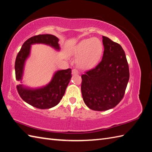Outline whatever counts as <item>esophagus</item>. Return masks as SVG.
I'll use <instances>...</instances> for the list:
<instances>
[{
    "mask_svg": "<svg viewBox=\"0 0 152 152\" xmlns=\"http://www.w3.org/2000/svg\"><path fill=\"white\" fill-rule=\"evenodd\" d=\"M77 74H78V71H77L76 69H73L72 70V75H77Z\"/></svg>",
    "mask_w": 152,
    "mask_h": 152,
    "instance_id": "obj_1",
    "label": "esophagus"
}]
</instances>
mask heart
I'll list each match as a JSON object with an SVG mask.
<instances>
[{
	"label": "heart",
	"mask_w": 152,
	"mask_h": 152,
	"mask_svg": "<svg viewBox=\"0 0 152 152\" xmlns=\"http://www.w3.org/2000/svg\"><path fill=\"white\" fill-rule=\"evenodd\" d=\"M104 45L97 37L85 39L73 47L72 55L77 58L78 67L83 69L93 68L99 62L103 54Z\"/></svg>",
	"instance_id": "1"
}]
</instances>
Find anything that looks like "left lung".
I'll return each mask as SVG.
<instances>
[{
  "label": "left lung",
  "mask_w": 152,
  "mask_h": 152,
  "mask_svg": "<svg viewBox=\"0 0 152 152\" xmlns=\"http://www.w3.org/2000/svg\"><path fill=\"white\" fill-rule=\"evenodd\" d=\"M102 61L82 75L81 90L87 106L94 111L115 107L122 99L129 78L125 52L119 44L102 36Z\"/></svg>",
  "instance_id": "obj_1"
}]
</instances>
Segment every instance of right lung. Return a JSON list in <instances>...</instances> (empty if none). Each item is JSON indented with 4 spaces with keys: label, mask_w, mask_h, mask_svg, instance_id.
Returning a JSON list of instances; mask_svg holds the SVG:
<instances>
[{
    "label": "right lung",
    "mask_w": 152,
    "mask_h": 152,
    "mask_svg": "<svg viewBox=\"0 0 152 152\" xmlns=\"http://www.w3.org/2000/svg\"><path fill=\"white\" fill-rule=\"evenodd\" d=\"M58 42L59 39L50 34L31 37L24 42L17 56L15 63V77L17 81H20V83L17 86V91L24 102L38 109H50L59 103L71 79V69L57 70L54 72L50 82L46 86L32 88L22 84L25 63L30 55L32 45H47L59 51Z\"/></svg>",
    "instance_id": "1"
}]
</instances>
